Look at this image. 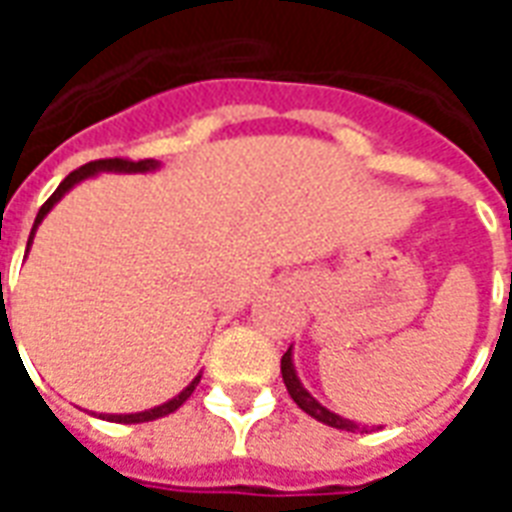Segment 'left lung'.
Returning <instances> with one entry per match:
<instances>
[{
  "label": "left lung",
  "mask_w": 512,
  "mask_h": 512,
  "mask_svg": "<svg viewBox=\"0 0 512 512\" xmlns=\"http://www.w3.org/2000/svg\"><path fill=\"white\" fill-rule=\"evenodd\" d=\"M282 381H285V386H288L290 397L296 400V406H299L301 411H307L312 419H318V422L329 425V428L348 430V433H356V430H359V422L334 414V411L321 406V403H318V400L304 389V384H301L299 376H296V367H293V348H288L285 356H282Z\"/></svg>",
  "instance_id": "left-lung-1"
}]
</instances>
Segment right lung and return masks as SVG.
<instances>
[{
	"label": "right lung",
	"mask_w": 512,
	"mask_h": 512,
	"mask_svg": "<svg viewBox=\"0 0 512 512\" xmlns=\"http://www.w3.org/2000/svg\"><path fill=\"white\" fill-rule=\"evenodd\" d=\"M153 169H158V161H153V158H145V161H128V158H98V161H90V164H84V167L73 169L71 175L57 186V191L51 194L49 200L43 202V208H40L38 216H35V224H32V233H29V241H27V252H29V244H32V238H35L38 224L46 219V213H49L51 208H54V205H57V202H60L62 197L76 186V183L93 178V175H98V172H153ZM197 384H200V376L194 378V381H191L180 395H175L172 400H167V403H161V406L147 408V411H136V414H101V419H109V422H126V425H131V422H150V419L167 417V414L178 411V408L189 400L191 392L197 389Z\"/></svg>",
	"instance_id": "1"
}]
</instances>
